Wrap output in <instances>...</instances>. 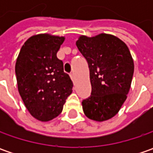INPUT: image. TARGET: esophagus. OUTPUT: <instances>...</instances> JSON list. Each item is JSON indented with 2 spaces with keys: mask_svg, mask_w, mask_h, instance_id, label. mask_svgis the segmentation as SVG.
I'll use <instances>...</instances> for the list:
<instances>
[{
  "mask_svg": "<svg viewBox=\"0 0 153 153\" xmlns=\"http://www.w3.org/2000/svg\"><path fill=\"white\" fill-rule=\"evenodd\" d=\"M70 76H71V80L73 81V82H75V80H76V77H75V74L72 72V73H71V75H70Z\"/></svg>",
  "mask_w": 153,
  "mask_h": 153,
  "instance_id": "34e87169",
  "label": "esophagus"
}]
</instances>
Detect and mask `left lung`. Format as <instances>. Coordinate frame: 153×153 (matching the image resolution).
<instances>
[{"label": "left lung", "mask_w": 153, "mask_h": 153, "mask_svg": "<svg viewBox=\"0 0 153 153\" xmlns=\"http://www.w3.org/2000/svg\"><path fill=\"white\" fill-rule=\"evenodd\" d=\"M89 68L90 97L84 100L85 116L96 122L109 120L117 114L129 92L134 65L130 51L122 40L111 34L80 36L76 42Z\"/></svg>", "instance_id": "obj_1"}]
</instances>
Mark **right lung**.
Segmentation results:
<instances>
[{"label":"right lung","mask_w":153,"mask_h":153,"mask_svg":"<svg viewBox=\"0 0 153 153\" xmlns=\"http://www.w3.org/2000/svg\"><path fill=\"white\" fill-rule=\"evenodd\" d=\"M65 36L37 34L24 43L15 64L18 90L25 107L41 122L61 113L73 83L57 53Z\"/></svg>","instance_id":"1"}]
</instances>
